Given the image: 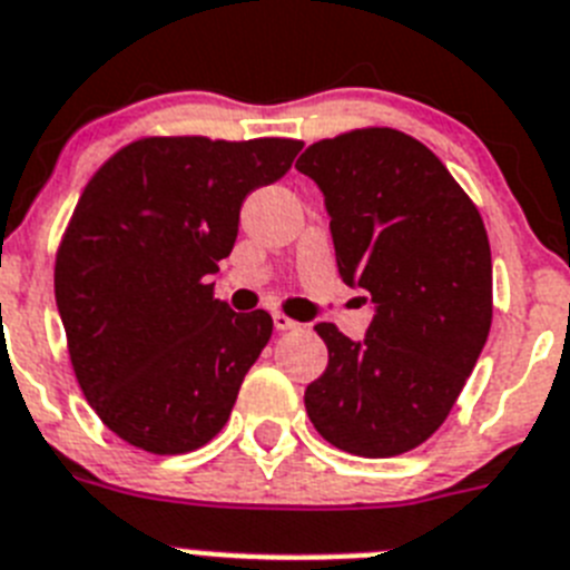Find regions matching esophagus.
<instances>
[{"label": "esophagus", "instance_id": "esophagus-1", "mask_svg": "<svg viewBox=\"0 0 570 570\" xmlns=\"http://www.w3.org/2000/svg\"><path fill=\"white\" fill-rule=\"evenodd\" d=\"M272 322H275V330H281V333H286V330H298L301 324L295 322V318H289L286 313H272Z\"/></svg>", "mask_w": 570, "mask_h": 570}]
</instances>
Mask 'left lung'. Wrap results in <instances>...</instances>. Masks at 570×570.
Here are the masks:
<instances>
[{"label":"left lung","mask_w":570,"mask_h":570,"mask_svg":"<svg viewBox=\"0 0 570 570\" xmlns=\"http://www.w3.org/2000/svg\"><path fill=\"white\" fill-rule=\"evenodd\" d=\"M324 190L338 277L376 304L365 342L315 324L327 371L304 391L315 432L358 458H394L438 432L492 324L484 219L417 138L362 127L295 161Z\"/></svg>","instance_id":"left-lung-1"}]
</instances>
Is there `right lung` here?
I'll use <instances>...</instances> for the list:
<instances>
[{
    "label": "right lung",
    "instance_id": "1",
    "mask_svg": "<svg viewBox=\"0 0 570 570\" xmlns=\"http://www.w3.org/2000/svg\"><path fill=\"white\" fill-rule=\"evenodd\" d=\"M304 141L147 136L86 181L57 246L55 298L78 385L100 423L153 455H185L228 423L272 336L208 275L232 255L248 190Z\"/></svg>",
    "mask_w": 570,
    "mask_h": 570
}]
</instances>
